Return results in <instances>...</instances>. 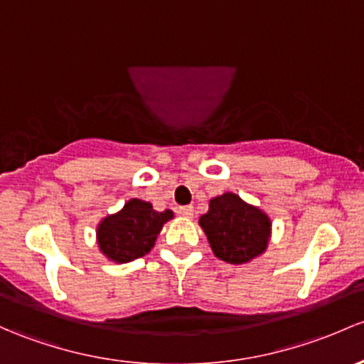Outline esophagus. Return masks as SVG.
<instances>
[{"label":"esophagus","mask_w":364,"mask_h":364,"mask_svg":"<svg viewBox=\"0 0 364 364\" xmlns=\"http://www.w3.org/2000/svg\"><path fill=\"white\" fill-rule=\"evenodd\" d=\"M178 213L181 214V216H185V218H192L193 216V208H192V205H181V208H178Z\"/></svg>","instance_id":"1"}]
</instances>
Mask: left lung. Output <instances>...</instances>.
Returning <instances> with one entry per match:
<instances>
[{
	"label": "left lung",
	"mask_w": 364,
	"mask_h": 364,
	"mask_svg": "<svg viewBox=\"0 0 364 364\" xmlns=\"http://www.w3.org/2000/svg\"><path fill=\"white\" fill-rule=\"evenodd\" d=\"M198 223L214 255L233 265L247 263L262 255L272 227L265 213L230 192L214 197L209 202V211L202 214Z\"/></svg>",
	"instance_id": "left-lung-1"
}]
</instances>
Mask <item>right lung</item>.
<instances>
[{
  "label": "right lung",
  "instance_id": "add662e5",
  "mask_svg": "<svg viewBox=\"0 0 364 364\" xmlns=\"http://www.w3.org/2000/svg\"><path fill=\"white\" fill-rule=\"evenodd\" d=\"M171 218L172 211L169 209L159 213L151 208L150 202L132 198L122 211L99 223V250L117 263L141 258L155 246L156 235Z\"/></svg>",
  "mask_w": 364,
  "mask_h": 364
}]
</instances>
